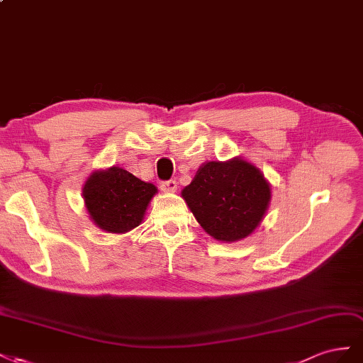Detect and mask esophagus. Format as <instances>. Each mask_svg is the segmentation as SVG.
<instances>
[{
	"mask_svg": "<svg viewBox=\"0 0 363 363\" xmlns=\"http://www.w3.org/2000/svg\"><path fill=\"white\" fill-rule=\"evenodd\" d=\"M161 190L165 191V193H174L176 190H178V182H176V181L161 182Z\"/></svg>",
	"mask_w": 363,
	"mask_h": 363,
	"instance_id": "esophagus-1",
	"label": "esophagus"
}]
</instances>
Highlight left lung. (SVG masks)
Masks as SVG:
<instances>
[{"label":"left lung","instance_id":"8db88e82","mask_svg":"<svg viewBox=\"0 0 363 363\" xmlns=\"http://www.w3.org/2000/svg\"><path fill=\"white\" fill-rule=\"evenodd\" d=\"M181 196L206 234L233 243L260 226L272 191L260 169L235 157L203 162Z\"/></svg>","mask_w":363,"mask_h":363}]
</instances>
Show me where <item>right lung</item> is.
<instances>
[{
    "label": "right lung",
    "instance_id": "add662e5",
    "mask_svg": "<svg viewBox=\"0 0 363 363\" xmlns=\"http://www.w3.org/2000/svg\"><path fill=\"white\" fill-rule=\"evenodd\" d=\"M158 189L121 167L94 170L84 184L85 208L101 231L124 234L137 228Z\"/></svg>",
    "mask_w": 363,
    "mask_h": 363
}]
</instances>
